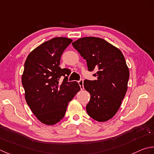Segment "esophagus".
Returning a JSON list of instances; mask_svg holds the SVG:
<instances>
[{"label": "esophagus", "mask_w": 154, "mask_h": 154, "mask_svg": "<svg viewBox=\"0 0 154 154\" xmlns=\"http://www.w3.org/2000/svg\"><path fill=\"white\" fill-rule=\"evenodd\" d=\"M78 84L80 86V89L83 90L84 89V80L83 79H80L79 81H78Z\"/></svg>", "instance_id": "esophagus-1"}]
</instances>
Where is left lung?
<instances>
[{
  "label": "left lung",
  "instance_id": "1",
  "mask_svg": "<svg viewBox=\"0 0 154 154\" xmlns=\"http://www.w3.org/2000/svg\"><path fill=\"white\" fill-rule=\"evenodd\" d=\"M72 46L86 60L90 72L98 70L93 74L97 80L84 82L90 94L88 114L98 122L107 121L116 114L128 89L130 72L124 56L116 47L100 38H82Z\"/></svg>",
  "mask_w": 154,
  "mask_h": 154
}]
</instances>
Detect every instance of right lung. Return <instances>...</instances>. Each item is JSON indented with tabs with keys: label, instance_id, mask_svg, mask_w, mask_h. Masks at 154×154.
<instances>
[{
	"label": "right lung",
	"instance_id": "obj_1",
	"mask_svg": "<svg viewBox=\"0 0 154 154\" xmlns=\"http://www.w3.org/2000/svg\"><path fill=\"white\" fill-rule=\"evenodd\" d=\"M72 42L68 38H54L36 47L25 61L22 76L25 99L36 117L46 125L64 118L68 102L80 90L77 82H68L70 70L59 66L62 53Z\"/></svg>",
	"mask_w": 154,
	"mask_h": 154
}]
</instances>
